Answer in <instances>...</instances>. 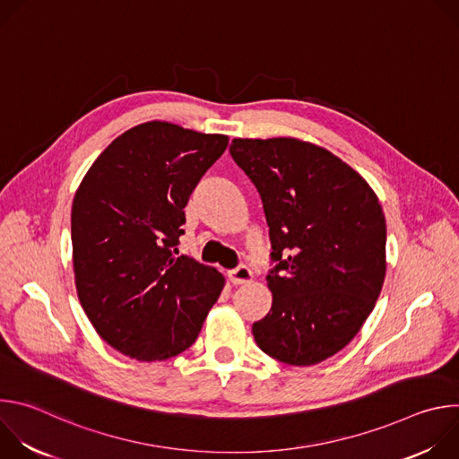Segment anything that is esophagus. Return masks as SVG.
I'll use <instances>...</instances> for the list:
<instances>
[{
    "label": "esophagus",
    "mask_w": 459,
    "mask_h": 459,
    "mask_svg": "<svg viewBox=\"0 0 459 459\" xmlns=\"http://www.w3.org/2000/svg\"><path fill=\"white\" fill-rule=\"evenodd\" d=\"M229 280L232 285H243L252 280V273L247 265H238L236 269L229 271Z\"/></svg>",
    "instance_id": "obj_1"
}]
</instances>
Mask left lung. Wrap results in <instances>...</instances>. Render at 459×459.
Masks as SVG:
<instances>
[{
    "label": "left lung",
    "mask_w": 459,
    "mask_h": 459,
    "mask_svg": "<svg viewBox=\"0 0 459 459\" xmlns=\"http://www.w3.org/2000/svg\"><path fill=\"white\" fill-rule=\"evenodd\" d=\"M229 151L264 202L273 248V307L254 340L289 365L325 361L359 333L383 287L377 195L338 156L296 138H236Z\"/></svg>",
    "instance_id": "1"
}]
</instances>
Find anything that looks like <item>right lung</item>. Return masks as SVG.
<instances>
[{
  "label": "right lung",
  "instance_id": "1",
  "mask_svg": "<svg viewBox=\"0 0 459 459\" xmlns=\"http://www.w3.org/2000/svg\"><path fill=\"white\" fill-rule=\"evenodd\" d=\"M229 138L167 121L126 130L92 163L73 202V264L96 333L138 361L186 351L225 278L176 255L185 207Z\"/></svg>",
  "mask_w": 459,
  "mask_h": 459
}]
</instances>
